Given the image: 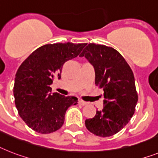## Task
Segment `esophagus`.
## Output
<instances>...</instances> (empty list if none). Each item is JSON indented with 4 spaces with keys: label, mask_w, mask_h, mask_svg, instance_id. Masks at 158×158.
Masks as SVG:
<instances>
[{
    "label": "esophagus",
    "mask_w": 158,
    "mask_h": 158,
    "mask_svg": "<svg viewBox=\"0 0 158 158\" xmlns=\"http://www.w3.org/2000/svg\"><path fill=\"white\" fill-rule=\"evenodd\" d=\"M78 103L80 104V105H81V106H85V105H86L87 102H86L83 101V100L80 99L79 101H78Z\"/></svg>",
    "instance_id": "esophagus-1"
}]
</instances>
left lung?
I'll return each instance as SVG.
<instances>
[{"label":"left lung","mask_w":158,"mask_h":158,"mask_svg":"<svg viewBox=\"0 0 158 158\" xmlns=\"http://www.w3.org/2000/svg\"><path fill=\"white\" fill-rule=\"evenodd\" d=\"M80 56L93 64L95 84L103 89V108L85 120L94 135L107 137L126 126L133 115L138 101L133 72L118 51L111 47L89 44Z\"/></svg>","instance_id":"obj_1"}]
</instances>
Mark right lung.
<instances>
[{
    "label": "right lung",
    "instance_id": "1",
    "mask_svg": "<svg viewBox=\"0 0 158 158\" xmlns=\"http://www.w3.org/2000/svg\"><path fill=\"white\" fill-rule=\"evenodd\" d=\"M86 44L56 43L37 48L17 71L14 85L18 114L32 130L48 134L62 127L65 112L77 98L51 94L55 78L60 79L66 61L80 54Z\"/></svg>",
    "mask_w": 158,
    "mask_h": 158
}]
</instances>
